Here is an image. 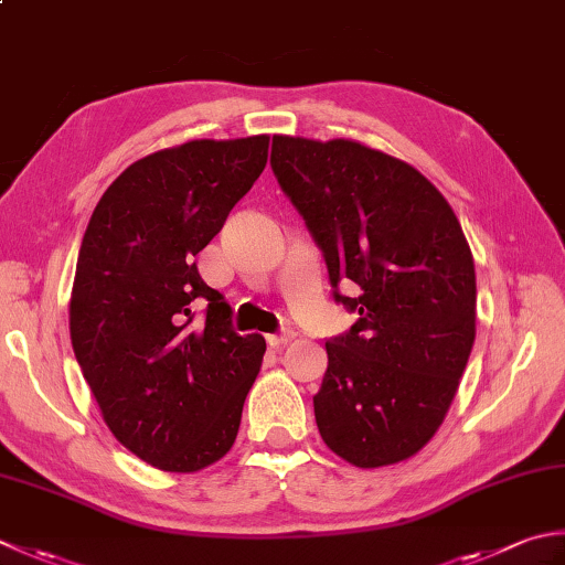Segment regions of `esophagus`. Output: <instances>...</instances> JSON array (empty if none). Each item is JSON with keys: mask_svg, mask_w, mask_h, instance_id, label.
I'll return each instance as SVG.
<instances>
[{"mask_svg": "<svg viewBox=\"0 0 565 565\" xmlns=\"http://www.w3.org/2000/svg\"><path fill=\"white\" fill-rule=\"evenodd\" d=\"M294 338H296L294 330H281V333L267 335V342H269V348H281V345H286V342H291Z\"/></svg>", "mask_w": 565, "mask_h": 565, "instance_id": "obj_1", "label": "esophagus"}]
</instances>
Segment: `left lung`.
Wrapping results in <instances>:
<instances>
[{"label":"left lung","mask_w":565,"mask_h":565,"mask_svg":"<svg viewBox=\"0 0 565 565\" xmlns=\"http://www.w3.org/2000/svg\"><path fill=\"white\" fill-rule=\"evenodd\" d=\"M271 171L323 252L335 303L313 396L326 446L358 468L412 458L444 424L475 342V262L456 213L408 166L358 141L271 139ZM361 296L339 294V281Z\"/></svg>","instance_id":"obj_1"}]
</instances>
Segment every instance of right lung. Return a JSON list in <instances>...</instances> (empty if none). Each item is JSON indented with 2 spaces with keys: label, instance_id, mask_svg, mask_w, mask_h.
<instances>
[{
  "label": "right lung",
  "instance_id": "1",
  "mask_svg": "<svg viewBox=\"0 0 565 565\" xmlns=\"http://www.w3.org/2000/svg\"><path fill=\"white\" fill-rule=\"evenodd\" d=\"M267 153V135L151 153L119 173L85 230L71 296L75 360L115 438L159 470L223 458L262 367L267 342L235 333L230 303L193 257Z\"/></svg>",
  "mask_w": 565,
  "mask_h": 565
}]
</instances>
